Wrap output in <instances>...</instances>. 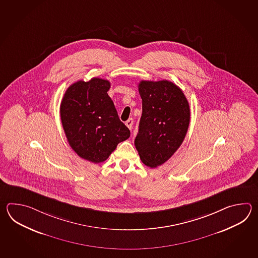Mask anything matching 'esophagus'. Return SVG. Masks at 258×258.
Instances as JSON below:
<instances>
[{
	"instance_id": "obj_1",
	"label": "esophagus",
	"mask_w": 258,
	"mask_h": 258,
	"mask_svg": "<svg viewBox=\"0 0 258 258\" xmlns=\"http://www.w3.org/2000/svg\"><path fill=\"white\" fill-rule=\"evenodd\" d=\"M133 124H134V120L130 118V119H128L126 121H125V125H126L130 130L133 129Z\"/></svg>"
}]
</instances>
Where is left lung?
I'll list each match as a JSON object with an SVG mask.
<instances>
[{"mask_svg":"<svg viewBox=\"0 0 258 258\" xmlns=\"http://www.w3.org/2000/svg\"><path fill=\"white\" fill-rule=\"evenodd\" d=\"M142 116L135 145L143 163L163 164L180 148L190 123V107L181 88L168 80L138 85Z\"/></svg>","mask_w":258,"mask_h":258,"instance_id":"obj_1","label":"left lung"}]
</instances>
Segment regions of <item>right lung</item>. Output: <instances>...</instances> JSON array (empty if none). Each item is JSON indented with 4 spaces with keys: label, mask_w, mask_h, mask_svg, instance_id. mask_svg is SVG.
Masks as SVG:
<instances>
[{
    "label": "right lung",
    "mask_w": 258,
    "mask_h": 258,
    "mask_svg": "<svg viewBox=\"0 0 258 258\" xmlns=\"http://www.w3.org/2000/svg\"><path fill=\"white\" fill-rule=\"evenodd\" d=\"M110 88L108 80L99 77L79 80L67 88L60 102V120L70 147L93 163L105 161L130 137L107 93Z\"/></svg>",
    "instance_id": "1"
}]
</instances>
